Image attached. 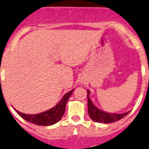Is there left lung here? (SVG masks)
Listing matches in <instances>:
<instances>
[{
  "mask_svg": "<svg viewBox=\"0 0 149 149\" xmlns=\"http://www.w3.org/2000/svg\"><path fill=\"white\" fill-rule=\"evenodd\" d=\"M90 91L87 90V97H88V111L90 118L97 123H103V124H109V123H113L117 120H120V119L127 116L130 113V111L124 113H109L107 112H105L102 109H99L93 104V101L89 98Z\"/></svg>",
  "mask_w": 149,
  "mask_h": 149,
  "instance_id": "1",
  "label": "left lung"
}]
</instances>
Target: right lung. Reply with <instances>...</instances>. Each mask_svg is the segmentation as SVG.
Listing matches in <instances>:
<instances>
[{
  "instance_id": "add662e5",
  "label": "right lung",
  "mask_w": 149,
  "mask_h": 149,
  "mask_svg": "<svg viewBox=\"0 0 149 149\" xmlns=\"http://www.w3.org/2000/svg\"><path fill=\"white\" fill-rule=\"evenodd\" d=\"M73 91L74 89H72L68 93H67L55 107L48 109L47 111L40 113L25 114L18 111L15 108L14 109L17 112V113L21 117H22L24 120H27L28 122H30L32 124L40 125V126H50V125L56 124L61 120V119L62 118L64 111H65L67 102L73 93Z\"/></svg>"
}]
</instances>
